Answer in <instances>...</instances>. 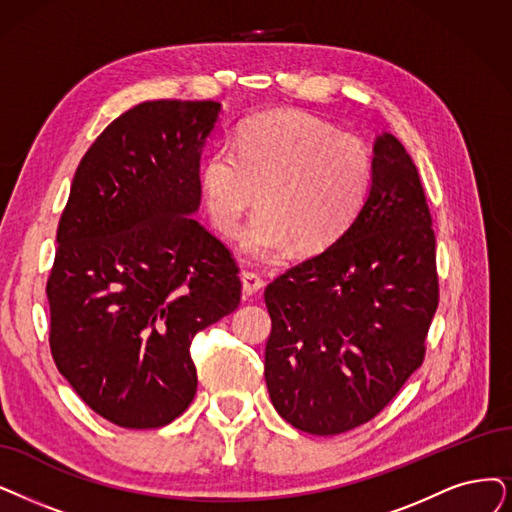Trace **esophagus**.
Segmentation results:
<instances>
[{"instance_id": "esophagus-1", "label": "esophagus", "mask_w": 512, "mask_h": 512, "mask_svg": "<svg viewBox=\"0 0 512 512\" xmlns=\"http://www.w3.org/2000/svg\"><path fill=\"white\" fill-rule=\"evenodd\" d=\"M241 283H243V292L248 296H252L264 288V279L258 277L256 273H243Z\"/></svg>"}]
</instances>
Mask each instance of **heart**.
<instances>
[{"label": "heart", "mask_w": 512, "mask_h": 512, "mask_svg": "<svg viewBox=\"0 0 512 512\" xmlns=\"http://www.w3.org/2000/svg\"><path fill=\"white\" fill-rule=\"evenodd\" d=\"M372 182L374 157L361 138L298 111L250 117L235 149L216 147L201 170L210 220L227 237L260 191L262 208L241 235L243 252L258 258L290 243L300 254L330 248L361 214Z\"/></svg>", "instance_id": "1"}]
</instances>
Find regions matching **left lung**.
I'll use <instances>...</instances> for the list:
<instances>
[{"instance_id": "left-lung-1", "label": "left lung", "mask_w": 512, "mask_h": 512, "mask_svg": "<svg viewBox=\"0 0 512 512\" xmlns=\"http://www.w3.org/2000/svg\"><path fill=\"white\" fill-rule=\"evenodd\" d=\"M433 218L410 153L374 145V182L340 239L264 290V378L279 416L327 437L376 418L424 361L439 304Z\"/></svg>"}]
</instances>
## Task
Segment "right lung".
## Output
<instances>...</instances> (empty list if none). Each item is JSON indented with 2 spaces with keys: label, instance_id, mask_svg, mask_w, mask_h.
<instances>
[{
  "label": "right lung",
  "instance_id": "obj_1",
  "mask_svg": "<svg viewBox=\"0 0 512 512\" xmlns=\"http://www.w3.org/2000/svg\"><path fill=\"white\" fill-rule=\"evenodd\" d=\"M214 100H149L102 130L58 222L46 294L58 372L124 428L176 420L197 391L195 334L241 300L231 250L191 216Z\"/></svg>",
  "mask_w": 512,
  "mask_h": 512
}]
</instances>
